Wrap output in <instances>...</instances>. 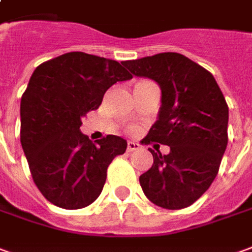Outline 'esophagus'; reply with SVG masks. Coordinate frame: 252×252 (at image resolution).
I'll return each mask as SVG.
<instances>
[{"label":"esophagus","mask_w":252,"mask_h":252,"mask_svg":"<svg viewBox=\"0 0 252 252\" xmlns=\"http://www.w3.org/2000/svg\"><path fill=\"white\" fill-rule=\"evenodd\" d=\"M138 148H140V144L134 143V141H129L127 143V152H133V151H136Z\"/></svg>","instance_id":"obj_1"}]
</instances>
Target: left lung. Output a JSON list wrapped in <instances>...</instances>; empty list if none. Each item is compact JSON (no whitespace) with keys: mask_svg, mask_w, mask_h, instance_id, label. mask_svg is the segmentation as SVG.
Returning a JSON list of instances; mask_svg holds the SVG:
<instances>
[{"mask_svg":"<svg viewBox=\"0 0 252 252\" xmlns=\"http://www.w3.org/2000/svg\"><path fill=\"white\" fill-rule=\"evenodd\" d=\"M123 64L160 86L158 121L144 140L170 147L167 155L148 148L154 164L140 176V185L156 206L185 209L218 174L228 145V104L213 74L184 55L166 52Z\"/></svg>","mask_w":252,"mask_h":252,"instance_id":"8db88e82","label":"left lung"}]
</instances>
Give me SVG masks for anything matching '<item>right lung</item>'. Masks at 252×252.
I'll return each instance as SVG.
<instances>
[{
    "instance_id": "1",
    "label": "right lung",
    "mask_w": 252,
    "mask_h": 252,
    "mask_svg": "<svg viewBox=\"0 0 252 252\" xmlns=\"http://www.w3.org/2000/svg\"><path fill=\"white\" fill-rule=\"evenodd\" d=\"M131 74L115 60L70 52L39 64L20 103V143L36 188L67 210L83 209L103 190L107 169L127 143L109 136L93 144L79 130L104 93Z\"/></svg>"
}]
</instances>
